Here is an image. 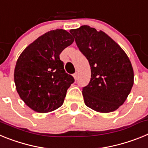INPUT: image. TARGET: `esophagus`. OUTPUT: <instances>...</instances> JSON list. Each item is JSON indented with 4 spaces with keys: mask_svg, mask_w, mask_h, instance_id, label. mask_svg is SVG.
Returning a JSON list of instances; mask_svg holds the SVG:
<instances>
[{
    "mask_svg": "<svg viewBox=\"0 0 148 148\" xmlns=\"http://www.w3.org/2000/svg\"><path fill=\"white\" fill-rule=\"evenodd\" d=\"M73 77H74L75 79H77V78H78V73H77V72H75V73L73 74Z\"/></svg>",
    "mask_w": 148,
    "mask_h": 148,
    "instance_id": "esophagus-1",
    "label": "esophagus"
}]
</instances>
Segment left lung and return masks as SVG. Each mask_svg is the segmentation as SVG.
<instances>
[{
	"label": "left lung",
	"instance_id": "obj_1",
	"mask_svg": "<svg viewBox=\"0 0 148 148\" xmlns=\"http://www.w3.org/2000/svg\"><path fill=\"white\" fill-rule=\"evenodd\" d=\"M70 32L88 60L91 70L90 83L82 90L84 103L99 113L116 110L124 104L134 82L128 56L101 30L84 25Z\"/></svg>",
	"mask_w": 148,
	"mask_h": 148
}]
</instances>
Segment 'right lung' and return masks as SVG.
Returning a JSON list of instances; mask_svg holds the SVG:
<instances>
[{
    "mask_svg": "<svg viewBox=\"0 0 148 148\" xmlns=\"http://www.w3.org/2000/svg\"><path fill=\"white\" fill-rule=\"evenodd\" d=\"M73 41L66 30H51L31 43L18 57L14 71L15 87L32 110L49 113L64 103L74 78L65 72L59 55Z\"/></svg>",
    "mask_w": 148,
    "mask_h": 148,
    "instance_id": "obj_1",
    "label": "right lung"
}]
</instances>
